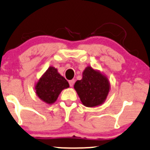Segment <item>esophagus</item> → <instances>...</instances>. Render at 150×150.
Masks as SVG:
<instances>
[{"instance_id":"obj_1","label":"esophagus","mask_w":150,"mask_h":150,"mask_svg":"<svg viewBox=\"0 0 150 150\" xmlns=\"http://www.w3.org/2000/svg\"><path fill=\"white\" fill-rule=\"evenodd\" d=\"M74 83H75V80H74V79L69 81V85H70V87H73Z\"/></svg>"}]
</instances>
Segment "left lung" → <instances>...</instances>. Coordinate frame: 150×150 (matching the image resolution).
Here are the masks:
<instances>
[{
  "mask_svg": "<svg viewBox=\"0 0 150 150\" xmlns=\"http://www.w3.org/2000/svg\"><path fill=\"white\" fill-rule=\"evenodd\" d=\"M81 102L87 107H95L106 101L110 90L108 77L99 70L87 66L82 73V80L74 85Z\"/></svg>",
  "mask_w": 150,
  "mask_h": 150,
  "instance_id": "left-lung-1",
  "label": "left lung"
}]
</instances>
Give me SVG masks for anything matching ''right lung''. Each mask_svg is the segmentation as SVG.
I'll return each mask as SVG.
<instances>
[{"label":"right lung","mask_w":150,"mask_h":150,"mask_svg":"<svg viewBox=\"0 0 150 150\" xmlns=\"http://www.w3.org/2000/svg\"><path fill=\"white\" fill-rule=\"evenodd\" d=\"M69 87L68 81L54 67L50 66L35 85L36 94L43 101L52 104L57 100L62 90Z\"/></svg>","instance_id":"obj_1"}]
</instances>
